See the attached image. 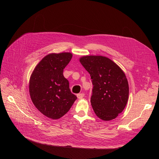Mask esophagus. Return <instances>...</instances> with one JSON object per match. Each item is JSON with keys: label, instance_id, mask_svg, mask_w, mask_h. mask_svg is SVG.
Wrapping results in <instances>:
<instances>
[{"label": "esophagus", "instance_id": "esophagus-1", "mask_svg": "<svg viewBox=\"0 0 159 159\" xmlns=\"http://www.w3.org/2000/svg\"><path fill=\"white\" fill-rule=\"evenodd\" d=\"M77 97H78V98L79 99H81V98H82L83 97H84V93H79V94H77Z\"/></svg>", "mask_w": 159, "mask_h": 159}]
</instances>
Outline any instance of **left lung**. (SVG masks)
I'll return each instance as SVG.
<instances>
[{
	"mask_svg": "<svg viewBox=\"0 0 159 159\" xmlns=\"http://www.w3.org/2000/svg\"><path fill=\"white\" fill-rule=\"evenodd\" d=\"M80 62L89 73L93 86L90 101L96 115L106 121L115 119L128 102L129 86L126 75L105 57L84 56Z\"/></svg>",
	"mask_w": 159,
	"mask_h": 159,
	"instance_id": "obj_1",
	"label": "left lung"
}]
</instances>
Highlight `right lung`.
<instances>
[{
    "instance_id": "obj_1",
    "label": "right lung",
    "mask_w": 159,
    "mask_h": 159,
    "mask_svg": "<svg viewBox=\"0 0 159 159\" xmlns=\"http://www.w3.org/2000/svg\"><path fill=\"white\" fill-rule=\"evenodd\" d=\"M72 58L70 53L49 54L33 70L30 80V94L37 109L52 119L68 112L77 97L70 89L64 69Z\"/></svg>"
}]
</instances>
